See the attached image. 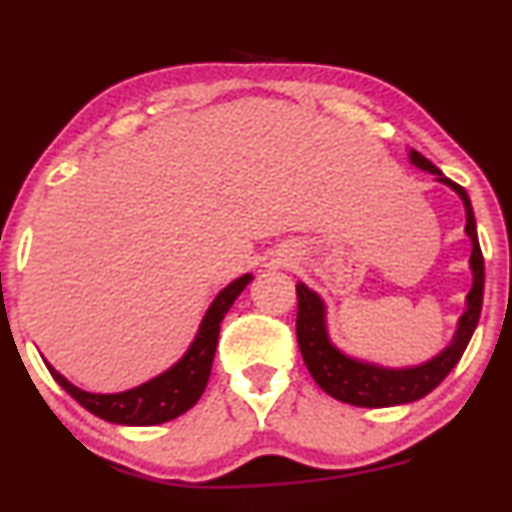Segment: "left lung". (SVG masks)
Here are the masks:
<instances>
[{
  "instance_id": "left-lung-1",
  "label": "left lung",
  "mask_w": 512,
  "mask_h": 512,
  "mask_svg": "<svg viewBox=\"0 0 512 512\" xmlns=\"http://www.w3.org/2000/svg\"><path fill=\"white\" fill-rule=\"evenodd\" d=\"M410 162L429 174L439 176V181L451 186L455 193L463 197L465 214H467V236L472 240V257L470 267L474 274L472 291L467 293V310L463 312L455 331L453 343L446 350H441L434 360L424 362L420 367L410 369H386L369 365V362L353 360V357L343 355L341 350L331 346L329 336H326L324 324V303L315 291L298 283V319H295V334H298V346L303 353V360L310 369L312 379L317 381L319 389L329 393L331 398L343 400V403L360 405V408H389V405L412 403L432 393L448 372L458 365L463 357L467 343L477 329L479 315H482V298H484V257L482 248L477 240V224H474V212L467 197L465 188L453 183L451 178L441 174L427 157L420 155L417 150H410Z\"/></svg>"
}]
</instances>
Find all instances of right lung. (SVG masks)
Here are the masks:
<instances>
[{
    "instance_id": "add662e5",
    "label": "right lung",
    "mask_w": 512,
    "mask_h": 512,
    "mask_svg": "<svg viewBox=\"0 0 512 512\" xmlns=\"http://www.w3.org/2000/svg\"><path fill=\"white\" fill-rule=\"evenodd\" d=\"M252 281L250 274L240 276L226 286L214 303L209 305L205 319H202L200 331H197L193 346L188 353L176 362L174 367L166 369L152 381L143 386H135L123 393H88L80 391L71 381H66L52 365H47L49 374L73 400H78L85 410L102 420L114 424H131V427H147V424H162L174 420V417L188 412L200 400L205 391L209 372H212V360L217 353L219 324L226 317L233 300L240 291Z\"/></svg>"
}]
</instances>
